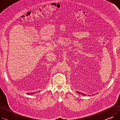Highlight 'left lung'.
<instances>
[{"label": "left lung", "mask_w": 120, "mask_h": 120, "mask_svg": "<svg viewBox=\"0 0 120 120\" xmlns=\"http://www.w3.org/2000/svg\"><path fill=\"white\" fill-rule=\"evenodd\" d=\"M77 93H78V94H81L83 95H84V96H86V94H83V93H80V92H78V91H77ZM88 96H89V95H88Z\"/></svg>", "instance_id": "left-lung-1"}]
</instances>
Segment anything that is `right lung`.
Masks as SVG:
<instances>
[{
    "label": "right lung",
    "mask_w": 120,
    "mask_h": 120,
    "mask_svg": "<svg viewBox=\"0 0 120 120\" xmlns=\"http://www.w3.org/2000/svg\"><path fill=\"white\" fill-rule=\"evenodd\" d=\"M38 92H39V91H38ZM35 94V92H33V93H27L26 94H28V95H32V94Z\"/></svg>",
    "instance_id": "1"
}]
</instances>
